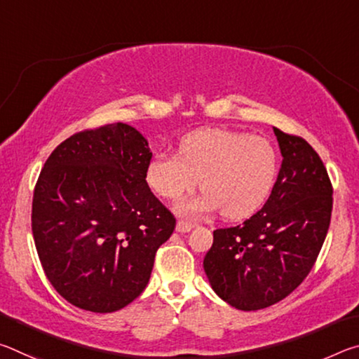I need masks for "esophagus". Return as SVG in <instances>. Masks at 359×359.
Instances as JSON below:
<instances>
[{"instance_id":"1","label":"esophagus","mask_w":359,"mask_h":359,"mask_svg":"<svg viewBox=\"0 0 359 359\" xmlns=\"http://www.w3.org/2000/svg\"><path fill=\"white\" fill-rule=\"evenodd\" d=\"M193 226H194V224L180 220V222H177V226H175V231H177V233H188V231L193 229Z\"/></svg>"}]
</instances>
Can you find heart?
Returning a JSON list of instances; mask_svg holds the SVG:
<instances>
[{
    "mask_svg": "<svg viewBox=\"0 0 359 359\" xmlns=\"http://www.w3.org/2000/svg\"><path fill=\"white\" fill-rule=\"evenodd\" d=\"M278 169V151L269 139L247 133L208 128L187 135L177 154H156L145 179L158 196L177 199L203 177L205 190L185 198L175 212L198 218L222 209L239 220L257 212L269 196Z\"/></svg>",
    "mask_w": 359,
    "mask_h": 359,
    "instance_id": "heart-1",
    "label": "heart"
}]
</instances>
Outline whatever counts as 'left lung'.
Wrapping results in <instances>:
<instances>
[{
  "label": "left lung",
  "instance_id": "left-lung-1",
  "mask_svg": "<svg viewBox=\"0 0 359 359\" xmlns=\"http://www.w3.org/2000/svg\"><path fill=\"white\" fill-rule=\"evenodd\" d=\"M282 166L266 204L214 231L204 258L212 290L239 311H259L299 287L317 261L332 210L327 171L306 139L274 128Z\"/></svg>",
  "mask_w": 359,
  "mask_h": 359
}]
</instances>
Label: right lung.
I'll list each match as a JSON object with an SVG mask.
<instances>
[{
	"mask_svg": "<svg viewBox=\"0 0 359 359\" xmlns=\"http://www.w3.org/2000/svg\"><path fill=\"white\" fill-rule=\"evenodd\" d=\"M149 142L126 123L76 133L47 158L32 229L60 296L96 313L128 306L147 287L175 218L145 182Z\"/></svg>",
	"mask_w": 359,
	"mask_h": 359,
	"instance_id": "1",
	"label": "right lung"
}]
</instances>
